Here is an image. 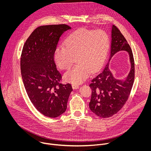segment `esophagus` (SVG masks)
Here are the masks:
<instances>
[{"label": "esophagus", "instance_id": "esophagus-1", "mask_svg": "<svg viewBox=\"0 0 151 151\" xmlns=\"http://www.w3.org/2000/svg\"><path fill=\"white\" fill-rule=\"evenodd\" d=\"M72 88H73V89H78L79 88V85H76V84H72Z\"/></svg>", "mask_w": 151, "mask_h": 151}]
</instances>
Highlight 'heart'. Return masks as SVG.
I'll list each match as a JSON object with an SVG mask.
<instances>
[{
	"label": "heart",
	"instance_id": "b5f03b06",
	"mask_svg": "<svg viewBox=\"0 0 151 151\" xmlns=\"http://www.w3.org/2000/svg\"><path fill=\"white\" fill-rule=\"evenodd\" d=\"M65 47L56 48L54 59L61 70H69L76 58L78 65L64 76L66 81L81 83L91 72H97L104 63L108 52L110 40L107 34L101 30L96 31L80 29L70 34L64 40Z\"/></svg>",
	"mask_w": 151,
	"mask_h": 151
}]
</instances>
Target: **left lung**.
<instances>
[{
  "mask_svg": "<svg viewBox=\"0 0 151 151\" xmlns=\"http://www.w3.org/2000/svg\"><path fill=\"white\" fill-rule=\"evenodd\" d=\"M111 47L109 61L103 70L90 85L92 93L89 103L90 110L97 116L106 118L116 114L125 104L130 96L134 79V61L132 50L119 30L112 27ZM127 51L130 57L131 68L124 80L115 78L109 69V61L118 52Z\"/></svg>",
  "mask_w": 151,
  "mask_h": 151,
  "instance_id": "1",
  "label": "left lung"
}]
</instances>
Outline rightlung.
<instances>
[{
  "label": "right lung",
  "mask_w": 151,
  "mask_h": 151,
  "mask_svg": "<svg viewBox=\"0 0 151 151\" xmlns=\"http://www.w3.org/2000/svg\"><path fill=\"white\" fill-rule=\"evenodd\" d=\"M71 27L66 24L36 28L26 41L21 55V73L27 94L42 114L56 118L66 111L73 89L60 83L54 54L60 36Z\"/></svg>",
  "instance_id": "right-lung-1"
}]
</instances>
